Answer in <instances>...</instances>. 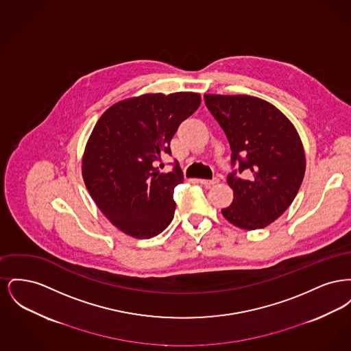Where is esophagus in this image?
<instances>
[{
  "instance_id": "obj_1",
  "label": "esophagus",
  "mask_w": 351,
  "mask_h": 351,
  "mask_svg": "<svg viewBox=\"0 0 351 351\" xmlns=\"http://www.w3.org/2000/svg\"><path fill=\"white\" fill-rule=\"evenodd\" d=\"M218 183V178H213L212 180H206V179H201L200 184H202L205 188H210L212 185H216Z\"/></svg>"
}]
</instances>
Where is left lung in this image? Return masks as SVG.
Segmentation results:
<instances>
[{"label": "left lung", "instance_id": "1", "mask_svg": "<svg viewBox=\"0 0 351 351\" xmlns=\"http://www.w3.org/2000/svg\"><path fill=\"white\" fill-rule=\"evenodd\" d=\"M205 105L226 134L232 150L230 223L263 229L280 217L300 189L305 154L300 136L274 105L245 95H205Z\"/></svg>", "mask_w": 351, "mask_h": 351}]
</instances>
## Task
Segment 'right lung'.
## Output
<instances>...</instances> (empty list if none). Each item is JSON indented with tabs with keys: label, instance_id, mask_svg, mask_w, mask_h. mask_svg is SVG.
Instances as JSON below:
<instances>
[{
	"label": "right lung",
	"instance_id": "obj_1",
	"mask_svg": "<svg viewBox=\"0 0 351 351\" xmlns=\"http://www.w3.org/2000/svg\"><path fill=\"white\" fill-rule=\"evenodd\" d=\"M200 104L192 92L143 95L117 102L97 121L84 151V182L121 232L149 239L171 223L183 172L176 160L168 173L155 166L162 154L171 155L172 136Z\"/></svg>",
	"mask_w": 351,
	"mask_h": 351
}]
</instances>
